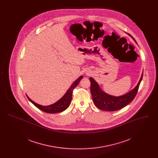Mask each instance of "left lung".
I'll return each instance as SVG.
<instances>
[{
	"mask_svg": "<svg viewBox=\"0 0 158 158\" xmlns=\"http://www.w3.org/2000/svg\"><path fill=\"white\" fill-rule=\"evenodd\" d=\"M134 40L135 41V39ZM143 74L142 73L141 78L135 88L126 95L121 97H113L106 94L101 90L98 83L94 81V79L90 77V92L94 104L99 109L107 111H117L124 108L135 98L140 83L142 80Z\"/></svg>",
	"mask_w": 158,
	"mask_h": 158,
	"instance_id": "obj_1",
	"label": "left lung"
}]
</instances>
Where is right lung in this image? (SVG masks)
<instances>
[{
	"label": "right lung",
	"instance_id": "obj_1",
	"mask_svg": "<svg viewBox=\"0 0 158 158\" xmlns=\"http://www.w3.org/2000/svg\"><path fill=\"white\" fill-rule=\"evenodd\" d=\"M83 78L82 76H81L76 81H75L73 84L71 85L70 88L68 89L67 92L65 94V95L59 100L56 103L53 104L52 105H48V106H42V105L37 104V103L32 101L31 99L28 98V97L27 95V98L31 102L35 105L38 108L44 112L47 113H50V114H54V113H60L63 111H64L66 109H67L68 106L70 104L72 98V92L73 90L76 86L78 85V83L80 82V81Z\"/></svg>",
	"mask_w": 158,
	"mask_h": 158
}]
</instances>
